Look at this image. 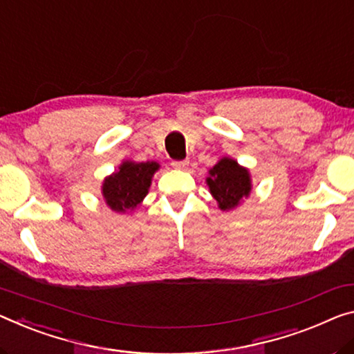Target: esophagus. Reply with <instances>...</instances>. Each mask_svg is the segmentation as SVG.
<instances>
[{"label":"esophagus","mask_w":354,"mask_h":354,"mask_svg":"<svg viewBox=\"0 0 354 354\" xmlns=\"http://www.w3.org/2000/svg\"><path fill=\"white\" fill-rule=\"evenodd\" d=\"M188 165H189V162L187 160H183V161H172V166L176 167V169H187Z\"/></svg>","instance_id":"1"}]
</instances>
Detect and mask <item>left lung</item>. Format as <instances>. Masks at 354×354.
<instances>
[{"instance_id":"left-lung-1","label":"left lung","mask_w":354,"mask_h":354,"mask_svg":"<svg viewBox=\"0 0 354 354\" xmlns=\"http://www.w3.org/2000/svg\"><path fill=\"white\" fill-rule=\"evenodd\" d=\"M207 185L221 210L237 207L242 199L248 198L252 192V178L248 169L226 156L209 171Z\"/></svg>"}]
</instances>
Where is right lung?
Listing matches in <instances>:
<instances>
[{"mask_svg": "<svg viewBox=\"0 0 354 354\" xmlns=\"http://www.w3.org/2000/svg\"><path fill=\"white\" fill-rule=\"evenodd\" d=\"M160 169L155 161H123L112 176L102 182V196L113 212H129L138 207L149 193L151 177Z\"/></svg>", "mask_w": 354, "mask_h": 354, "instance_id": "right-lung-1", "label": "right lung"}]
</instances>
